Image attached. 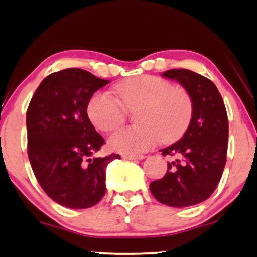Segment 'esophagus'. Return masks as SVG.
Returning <instances> with one entry per match:
<instances>
[{"label": "esophagus", "mask_w": 257, "mask_h": 257, "mask_svg": "<svg viewBox=\"0 0 257 257\" xmlns=\"http://www.w3.org/2000/svg\"><path fill=\"white\" fill-rule=\"evenodd\" d=\"M122 158L125 159V160H142V159H145L144 155H128V154H123Z\"/></svg>", "instance_id": "obj_1"}]
</instances>
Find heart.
Wrapping results in <instances>:
<instances>
[{
  "instance_id": "heart-1",
  "label": "heart",
  "mask_w": 257,
  "mask_h": 257,
  "mask_svg": "<svg viewBox=\"0 0 257 257\" xmlns=\"http://www.w3.org/2000/svg\"><path fill=\"white\" fill-rule=\"evenodd\" d=\"M118 100L105 91L91 97L87 115L99 131L111 132L124 122L126 110H136V126L110 135L113 151L136 155L151 149L162 139L172 141L186 131L192 117V99L181 87L155 76L129 78L116 87Z\"/></svg>"
}]
</instances>
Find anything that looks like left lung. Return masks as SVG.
<instances>
[{
  "label": "left lung",
  "mask_w": 257,
  "mask_h": 257,
  "mask_svg": "<svg viewBox=\"0 0 257 257\" xmlns=\"http://www.w3.org/2000/svg\"><path fill=\"white\" fill-rule=\"evenodd\" d=\"M161 76L187 91L193 110L183 138L160 151L177 159L167 162L166 174L151 183L149 188L165 205H197L213 193L225 167L229 138L225 105L215 84L193 71L168 70Z\"/></svg>",
  "instance_id": "1"
}]
</instances>
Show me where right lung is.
Here are the masks:
<instances>
[{"label": "right lung", "instance_id": "add662e5", "mask_svg": "<svg viewBox=\"0 0 257 257\" xmlns=\"http://www.w3.org/2000/svg\"><path fill=\"white\" fill-rule=\"evenodd\" d=\"M109 83L85 70H61L42 80L29 103V162L45 193L61 206L87 209L99 203L106 166L119 159L92 157L105 141L87 117V104Z\"/></svg>", "mask_w": 257, "mask_h": 257}]
</instances>
